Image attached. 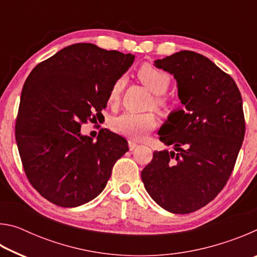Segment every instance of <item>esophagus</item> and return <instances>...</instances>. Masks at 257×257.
<instances>
[{
    "label": "esophagus",
    "mask_w": 257,
    "mask_h": 257,
    "mask_svg": "<svg viewBox=\"0 0 257 257\" xmlns=\"http://www.w3.org/2000/svg\"><path fill=\"white\" fill-rule=\"evenodd\" d=\"M128 145H129V150L133 151V150L136 149V146L138 144H137V142H135V141H133V139H130V141H128Z\"/></svg>",
    "instance_id": "1"
}]
</instances>
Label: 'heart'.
<instances>
[{
    "instance_id": "heart-1",
    "label": "heart",
    "mask_w": 257,
    "mask_h": 257,
    "mask_svg": "<svg viewBox=\"0 0 257 257\" xmlns=\"http://www.w3.org/2000/svg\"><path fill=\"white\" fill-rule=\"evenodd\" d=\"M137 76L142 84L153 95L151 106L162 114H170L175 111L173 103L165 96V93L171 85V79L168 73L160 70L151 64H144L138 69ZM124 84L123 78H119L112 85L107 95L108 104H116L119 102L121 92ZM156 125L155 114L152 112L147 113H134L124 112L122 114L115 116L111 121V127L115 133L134 139L143 138Z\"/></svg>"
}]
</instances>
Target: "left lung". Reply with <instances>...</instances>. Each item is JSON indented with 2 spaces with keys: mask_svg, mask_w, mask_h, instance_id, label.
<instances>
[{
  "mask_svg": "<svg viewBox=\"0 0 257 257\" xmlns=\"http://www.w3.org/2000/svg\"><path fill=\"white\" fill-rule=\"evenodd\" d=\"M155 67L175 76L186 110L171 113L159 132L177 153L155 151L142 180L161 207L188 214L213 201L231 176L245 136L241 95L231 76L196 52L180 51Z\"/></svg>",
  "mask_w": 257,
  "mask_h": 257,
  "instance_id": "8db88e82",
  "label": "left lung"
}]
</instances>
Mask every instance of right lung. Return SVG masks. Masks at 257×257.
I'll use <instances>...</instances> for the list:
<instances>
[{"label": "right lung", "mask_w": 257, "mask_h": 257, "mask_svg": "<svg viewBox=\"0 0 257 257\" xmlns=\"http://www.w3.org/2000/svg\"><path fill=\"white\" fill-rule=\"evenodd\" d=\"M135 56L89 43L64 47L35 67L24 84L16 142L26 176L47 201L76 207L105 188L112 168L128 149L107 129L97 141L80 134L98 119L116 79Z\"/></svg>", "instance_id": "1"}]
</instances>
